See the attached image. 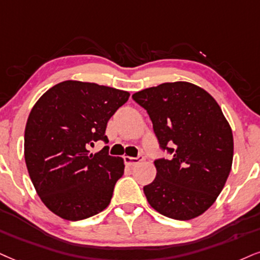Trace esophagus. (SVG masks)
Segmentation results:
<instances>
[{"label":"esophagus","instance_id":"obj_1","mask_svg":"<svg viewBox=\"0 0 260 260\" xmlns=\"http://www.w3.org/2000/svg\"><path fill=\"white\" fill-rule=\"evenodd\" d=\"M124 160H125V164L127 166H135L142 161L143 156H137V158H133V156H124Z\"/></svg>","mask_w":260,"mask_h":260}]
</instances>
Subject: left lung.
Masks as SVG:
<instances>
[{
	"mask_svg": "<svg viewBox=\"0 0 260 260\" xmlns=\"http://www.w3.org/2000/svg\"><path fill=\"white\" fill-rule=\"evenodd\" d=\"M133 99L149 114L160 148L154 181L143 187L150 206L177 220L197 218L225 185L234 155L233 131L217 101L188 82L162 83Z\"/></svg>",
	"mask_w": 260,
	"mask_h": 260,
	"instance_id": "1",
	"label": "left lung"
}]
</instances>
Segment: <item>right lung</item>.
I'll use <instances>...</instances> for the list:
<instances>
[{
  "mask_svg": "<svg viewBox=\"0 0 260 260\" xmlns=\"http://www.w3.org/2000/svg\"><path fill=\"white\" fill-rule=\"evenodd\" d=\"M130 94L96 83L65 81L38 99L25 127L24 154L42 203L60 218L81 220L111 203L124 174V160L89 152L96 141L108 142L106 126Z\"/></svg>",
  "mask_w": 260,
  "mask_h": 260,
  "instance_id": "right-lung-1",
  "label": "right lung"
}]
</instances>
